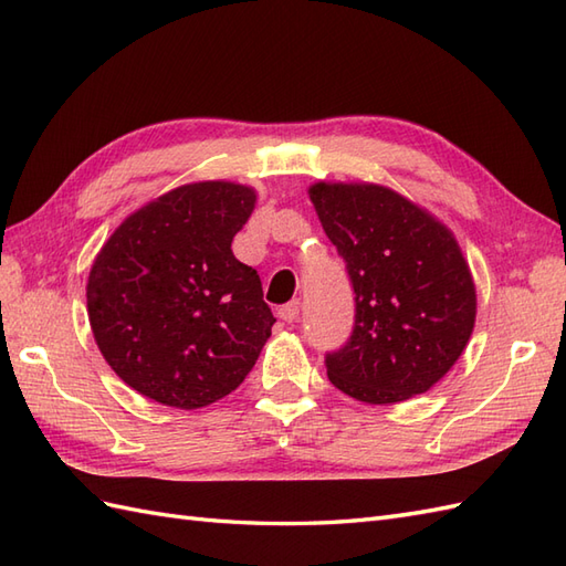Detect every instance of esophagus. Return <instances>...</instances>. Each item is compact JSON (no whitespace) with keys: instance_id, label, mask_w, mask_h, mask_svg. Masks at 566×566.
Wrapping results in <instances>:
<instances>
[{"instance_id":"34e87169","label":"esophagus","mask_w":566,"mask_h":566,"mask_svg":"<svg viewBox=\"0 0 566 566\" xmlns=\"http://www.w3.org/2000/svg\"><path fill=\"white\" fill-rule=\"evenodd\" d=\"M298 301H289V304H284L280 311H277V315L280 318L284 321V323H294L296 318H298Z\"/></svg>"}]
</instances>
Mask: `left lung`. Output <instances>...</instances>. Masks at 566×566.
<instances>
[{"mask_svg": "<svg viewBox=\"0 0 566 566\" xmlns=\"http://www.w3.org/2000/svg\"><path fill=\"white\" fill-rule=\"evenodd\" d=\"M308 197L357 294L349 343L325 359L331 384L366 405L427 392L461 359L478 315L453 231L378 182L318 180Z\"/></svg>", "mask_w": 566, "mask_h": 566, "instance_id": "obj_1", "label": "left lung"}]
</instances>
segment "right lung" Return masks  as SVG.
<instances>
[{
  "mask_svg": "<svg viewBox=\"0 0 566 566\" xmlns=\"http://www.w3.org/2000/svg\"><path fill=\"white\" fill-rule=\"evenodd\" d=\"M255 202L241 182H186L127 214L98 251L86 282L91 333L144 398L197 410L255 366L274 315L258 272L231 251Z\"/></svg>",
  "mask_w": 566,
  "mask_h": 566,
  "instance_id": "add662e5",
  "label": "right lung"
}]
</instances>
